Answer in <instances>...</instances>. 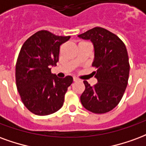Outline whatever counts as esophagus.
<instances>
[{
	"mask_svg": "<svg viewBox=\"0 0 146 146\" xmlns=\"http://www.w3.org/2000/svg\"><path fill=\"white\" fill-rule=\"evenodd\" d=\"M73 81H74V82H78V78H73Z\"/></svg>",
	"mask_w": 146,
	"mask_h": 146,
	"instance_id": "esophagus-1",
	"label": "esophagus"
}]
</instances>
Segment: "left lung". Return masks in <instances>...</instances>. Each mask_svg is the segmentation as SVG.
I'll return each instance as SVG.
<instances>
[{
	"instance_id": "left-lung-1",
	"label": "left lung",
	"mask_w": 146,
	"mask_h": 146,
	"mask_svg": "<svg viewBox=\"0 0 146 146\" xmlns=\"http://www.w3.org/2000/svg\"><path fill=\"white\" fill-rule=\"evenodd\" d=\"M78 36L89 39L94 47L92 65L97 83L91 86L83 82L86 89L80 97L86 110L95 113L110 111L119 104L126 89L130 65L126 46L115 34L101 27H95Z\"/></svg>"
}]
</instances>
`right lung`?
<instances>
[{"label": "right lung", "instance_id": "add662e5", "mask_svg": "<svg viewBox=\"0 0 146 146\" xmlns=\"http://www.w3.org/2000/svg\"><path fill=\"white\" fill-rule=\"evenodd\" d=\"M69 39L39 31L24 42L19 52L15 68L17 89L25 107L36 115L54 113L64 104L73 78H57L51 73V68L59 60L60 46Z\"/></svg>", "mask_w": 146, "mask_h": 146}]
</instances>
